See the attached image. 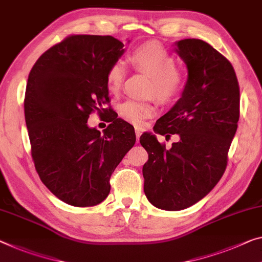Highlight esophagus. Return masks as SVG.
Listing matches in <instances>:
<instances>
[{
    "mask_svg": "<svg viewBox=\"0 0 262 262\" xmlns=\"http://www.w3.org/2000/svg\"><path fill=\"white\" fill-rule=\"evenodd\" d=\"M142 127H136V138H137V142H139V138H140V135H142Z\"/></svg>",
    "mask_w": 262,
    "mask_h": 262,
    "instance_id": "esophagus-1",
    "label": "esophagus"
}]
</instances>
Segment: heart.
I'll return each instance as SVG.
<instances>
[{"label": "heart", "mask_w": 262, "mask_h": 262, "mask_svg": "<svg viewBox=\"0 0 262 262\" xmlns=\"http://www.w3.org/2000/svg\"><path fill=\"white\" fill-rule=\"evenodd\" d=\"M130 62L135 69L151 77L148 94L155 95L162 102L174 98L184 88L185 76L176 68V58L157 44H145L137 48L130 55ZM125 68L123 63L116 62L106 72L108 91L117 92L122 86ZM119 115L126 122L140 125L146 118L155 114V106L150 102L127 99L118 107Z\"/></svg>", "instance_id": "1"}]
</instances>
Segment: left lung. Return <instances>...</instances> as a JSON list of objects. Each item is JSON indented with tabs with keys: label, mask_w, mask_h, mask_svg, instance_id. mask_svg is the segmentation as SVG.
<instances>
[{
	"label": "left lung",
	"mask_w": 262,
	"mask_h": 262,
	"mask_svg": "<svg viewBox=\"0 0 262 262\" xmlns=\"http://www.w3.org/2000/svg\"><path fill=\"white\" fill-rule=\"evenodd\" d=\"M174 51L187 67V80L177 103L157 120L158 135H178L166 150L154 134L140 144L144 192L157 208L180 211L198 203L223 177L239 122L240 90L235 71L219 51L195 38L180 39ZM170 136V135H167Z\"/></svg>",
	"instance_id": "left-lung-1"
}]
</instances>
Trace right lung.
I'll return each mask as SVG.
<instances>
[{"label":"right lung","mask_w":262,"mask_h":262,"mask_svg":"<svg viewBox=\"0 0 262 262\" xmlns=\"http://www.w3.org/2000/svg\"><path fill=\"white\" fill-rule=\"evenodd\" d=\"M124 51L112 36L72 35L44 52L28 77L24 117L36 171L71 206L102 203L112 172L136 143L134 126L116 114L103 134L88 125L92 111H107L106 72Z\"/></svg>","instance_id":"1"}]
</instances>
